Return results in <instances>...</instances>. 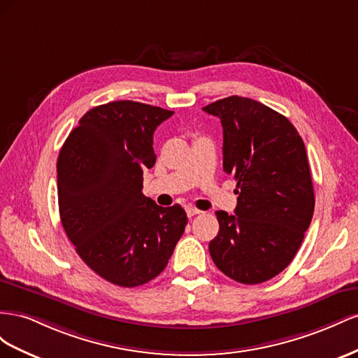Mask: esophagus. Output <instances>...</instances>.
Here are the masks:
<instances>
[{"instance_id": "1", "label": "esophagus", "mask_w": 358, "mask_h": 358, "mask_svg": "<svg viewBox=\"0 0 358 358\" xmlns=\"http://www.w3.org/2000/svg\"><path fill=\"white\" fill-rule=\"evenodd\" d=\"M186 213H187L189 217H193V216H196V214H201L202 211L198 210V208H195V207H187V208H186Z\"/></svg>"}]
</instances>
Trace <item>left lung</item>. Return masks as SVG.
<instances>
[{
	"mask_svg": "<svg viewBox=\"0 0 358 358\" xmlns=\"http://www.w3.org/2000/svg\"><path fill=\"white\" fill-rule=\"evenodd\" d=\"M220 118L223 171L237 181L236 214L216 211L217 268L244 285L270 280L300 249L315 208L308 155L287 117L248 97L202 108Z\"/></svg>",
	"mask_w": 358,
	"mask_h": 358,
	"instance_id": "1",
	"label": "left lung"
}]
</instances>
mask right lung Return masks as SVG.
I'll list each match as a JSON object with an SVG mask.
<instances>
[{
  "instance_id": "obj_1",
  "label": "right lung",
  "mask_w": 358,
  "mask_h": 358,
  "mask_svg": "<svg viewBox=\"0 0 358 358\" xmlns=\"http://www.w3.org/2000/svg\"><path fill=\"white\" fill-rule=\"evenodd\" d=\"M172 110L139 101L90 109L57 162L59 217L88 267L134 288L165 270L187 224L181 206L163 208L142 193L156 155L152 135Z\"/></svg>"
}]
</instances>
